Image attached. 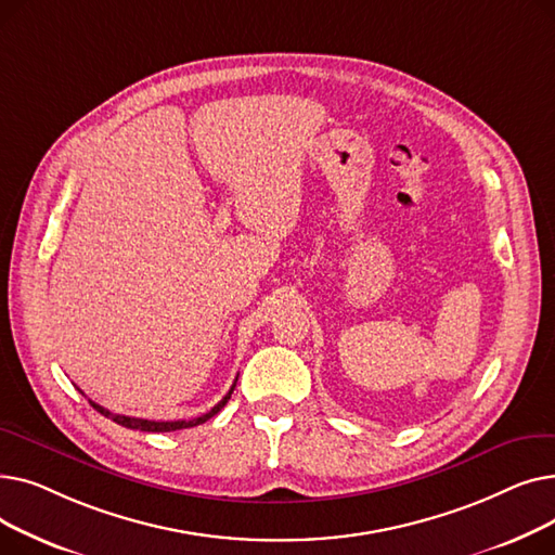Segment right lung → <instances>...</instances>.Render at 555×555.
<instances>
[{"label":"right lung","instance_id":"right-lung-1","mask_svg":"<svg viewBox=\"0 0 555 555\" xmlns=\"http://www.w3.org/2000/svg\"><path fill=\"white\" fill-rule=\"evenodd\" d=\"M236 380H238V377H236ZM233 387H236V385H231L229 393L214 406L211 412L202 414V416H197V418H191V421H145V418H130V416H121V414H112L109 410H105V406L96 404L94 400H90V404L94 406V410H96L99 414H103L105 418H112L114 423H119V425H124V427H128V429H139V431H175V429L195 427V425H199V423H207L209 418H214V416L222 410V406L227 404V400L231 398Z\"/></svg>","mask_w":555,"mask_h":555}]
</instances>
